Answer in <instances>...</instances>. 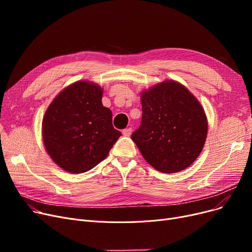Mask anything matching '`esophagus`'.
Returning <instances> with one entry per match:
<instances>
[{
	"label": "esophagus",
	"instance_id": "34e87169",
	"mask_svg": "<svg viewBox=\"0 0 252 252\" xmlns=\"http://www.w3.org/2000/svg\"><path fill=\"white\" fill-rule=\"evenodd\" d=\"M131 131H133V129H131V127H127V128H125V129L123 130V134H124V136H126V137H129V136L131 135Z\"/></svg>",
	"mask_w": 252,
	"mask_h": 252
}]
</instances>
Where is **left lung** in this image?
I'll return each instance as SVG.
<instances>
[{
  "label": "left lung",
  "mask_w": 252,
  "mask_h": 252,
  "mask_svg": "<svg viewBox=\"0 0 252 252\" xmlns=\"http://www.w3.org/2000/svg\"><path fill=\"white\" fill-rule=\"evenodd\" d=\"M142 121L131 140L150 165L161 173H178L201 153L207 118L201 104L178 82L164 81L141 96Z\"/></svg>",
  "instance_id": "1"
}]
</instances>
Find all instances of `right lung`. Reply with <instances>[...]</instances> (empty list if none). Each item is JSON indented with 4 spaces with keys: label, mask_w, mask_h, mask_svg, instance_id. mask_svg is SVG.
Segmentation results:
<instances>
[{
    "label": "right lung",
    "mask_w": 252,
    "mask_h": 252,
    "mask_svg": "<svg viewBox=\"0 0 252 252\" xmlns=\"http://www.w3.org/2000/svg\"><path fill=\"white\" fill-rule=\"evenodd\" d=\"M103 90L76 82L59 93L43 119L45 148L57 165L72 174L95 167L122 136L112 126V112L102 104Z\"/></svg>",
    "instance_id": "add662e5"
}]
</instances>
